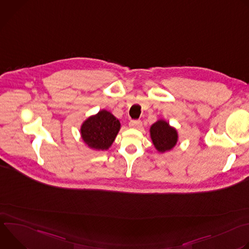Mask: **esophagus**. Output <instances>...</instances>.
Listing matches in <instances>:
<instances>
[{
    "label": "esophagus",
    "instance_id": "1",
    "mask_svg": "<svg viewBox=\"0 0 249 249\" xmlns=\"http://www.w3.org/2000/svg\"><path fill=\"white\" fill-rule=\"evenodd\" d=\"M129 127H131L133 129H140L142 127V122L139 120H132L129 123Z\"/></svg>",
    "mask_w": 249,
    "mask_h": 249
}]
</instances>
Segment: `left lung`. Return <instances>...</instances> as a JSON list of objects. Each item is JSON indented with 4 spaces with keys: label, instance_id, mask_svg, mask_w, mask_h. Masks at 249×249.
Segmentation results:
<instances>
[{
    "label": "left lung",
    "instance_id": "obj_1",
    "mask_svg": "<svg viewBox=\"0 0 249 249\" xmlns=\"http://www.w3.org/2000/svg\"><path fill=\"white\" fill-rule=\"evenodd\" d=\"M150 135L154 147L160 154L171 151L178 141L177 130L163 119H159L151 126Z\"/></svg>",
    "mask_w": 249,
    "mask_h": 249
}]
</instances>
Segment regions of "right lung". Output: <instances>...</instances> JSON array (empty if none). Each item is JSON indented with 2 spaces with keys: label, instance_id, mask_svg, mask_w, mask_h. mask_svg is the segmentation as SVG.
Masks as SVG:
<instances>
[{
  "label": "right lung",
  "instance_id": "1",
  "mask_svg": "<svg viewBox=\"0 0 249 249\" xmlns=\"http://www.w3.org/2000/svg\"><path fill=\"white\" fill-rule=\"evenodd\" d=\"M120 128V121L111 112L102 109L83 122L81 137L89 149L106 151L112 146Z\"/></svg>",
  "mask_w": 249,
  "mask_h": 249
}]
</instances>
